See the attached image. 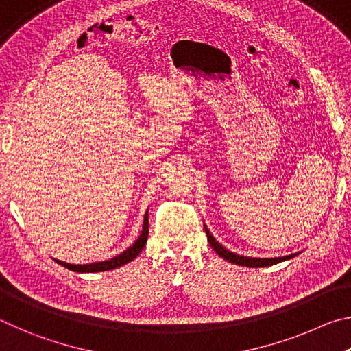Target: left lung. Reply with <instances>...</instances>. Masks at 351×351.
Here are the masks:
<instances>
[{"instance_id": "left-lung-1", "label": "left lung", "mask_w": 351, "mask_h": 351, "mask_svg": "<svg viewBox=\"0 0 351 351\" xmlns=\"http://www.w3.org/2000/svg\"><path fill=\"white\" fill-rule=\"evenodd\" d=\"M206 235H207V240H209V243H210V246L213 247V251H215L219 255V257H223L224 260L230 261V263L247 266V268H263V266H271V265L280 263V261H283V260H288L291 257H294V255H287V257H278V258L241 257V255H237L234 252H229L228 249H224L221 245H219L218 241H215V239H213V237L210 235V232L207 229H206Z\"/></svg>"}]
</instances>
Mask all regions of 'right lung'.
<instances>
[{
    "instance_id": "1",
    "label": "right lung",
    "mask_w": 351,
    "mask_h": 351,
    "mask_svg": "<svg viewBox=\"0 0 351 351\" xmlns=\"http://www.w3.org/2000/svg\"><path fill=\"white\" fill-rule=\"evenodd\" d=\"M147 237H148V213H145L144 228H142V234L139 239L136 240V243L132 247H128L125 252L117 255V257L111 258L108 261H99V263H91V265H71V263H64V261H60V260H57V263H60L62 266H64V268L75 271V272H100V271L114 269V268H119V266L130 263V261L138 257L139 252L145 246Z\"/></svg>"
}]
</instances>
